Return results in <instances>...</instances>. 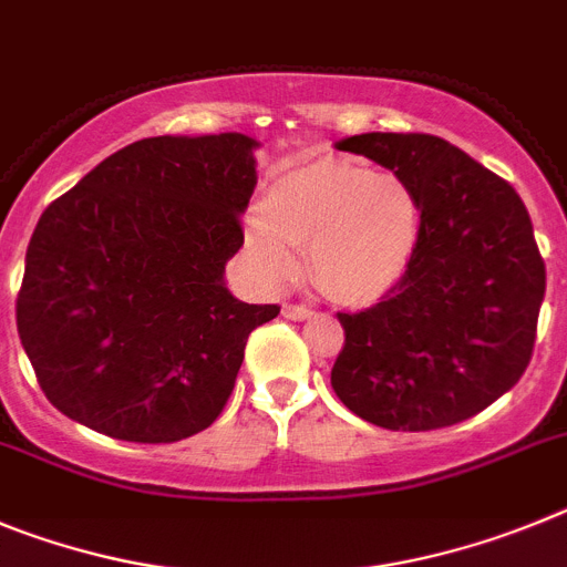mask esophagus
Segmentation results:
<instances>
[{"label":"esophagus","mask_w":567,"mask_h":567,"mask_svg":"<svg viewBox=\"0 0 567 567\" xmlns=\"http://www.w3.org/2000/svg\"><path fill=\"white\" fill-rule=\"evenodd\" d=\"M282 316L285 319H293V321H305L313 316V310L305 308V305H293V302H285L282 305Z\"/></svg>","instance_id":"34e87169"}]
</instances>
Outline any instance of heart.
<instances>
[{"label":"heart","mask_w":567,"mask_h":567,"mask_svg":"<svg viewBox=\"0 0 567 567\" xmlns=\"http://www.w3.org/2000/svg\"><path fill=\"white\" fill-rule=\"evenodd\" d=\"M417 237L421 200L410 183L347 157H319L274 183L265 220L248 226L246 243L265 282L293 279L308 248L316 288L367 308L404 279Z\"/></svg>","instance_id":"heart-1"}]
</instances>
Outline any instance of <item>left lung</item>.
Segmentation results:
<instances>
[{
	"mask_svg": "<svg viewBox=\"0 0 567 567\" xmlns=\"http://www.w3.org/2000/svg\"><path fill=\"white\" fill-rule=\"evenodd\" d=\"M336 150L370 157L421 200V237L404 279L379 305L339 313L336 395L392 432L477 415L532 361L545 296L532 217L503 177L443 137L364 132Z\"/></svg>",
	"mask_w": 567,
	"mask_h": 567,
	"instance_id": "1",
	"label": "left lung"
}]
</instances>
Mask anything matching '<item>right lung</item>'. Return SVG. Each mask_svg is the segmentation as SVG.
<instances>
[{
	"mask_svg": "<svg viewBox=\"0 0 567 567\" xmlns=\"http://www.w3.org/2000/svg\"><path fill=\"white\" fill-rule=\"evenodd\" d=\"M257 141L144 137L39 217L17 328L50 404L101 435L175 443L226 406L248 333L277 305L226 288Z\"/></svg>",
	"mask_w": 567,
	"mask_h": 567,
	"instance_id": "add662e5",
	"label": "right lung"
}]
</instances>
